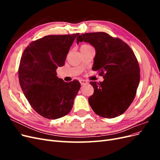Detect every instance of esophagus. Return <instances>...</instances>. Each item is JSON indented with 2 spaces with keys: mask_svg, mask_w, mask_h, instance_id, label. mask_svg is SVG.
Segmentation results:
<instances>
[{
  "mask_svg": "<svg viewBox=\"0 0 160 160\" xmlns=\"http://www.w3.org/2000/svg\"><path fill=\"white\" fill-rule=\"evenodd\" d=\"M79 81H80V83L81 85H84L88 83V81L84 80V79H81Z\"/></svg>",
  "mask_w": 160,
  "mask_h": 160,
  "instance_id": "34e87169",
  "label": "esophagus"
}]
</instances>
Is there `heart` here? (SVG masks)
<instances>
[{
    "mask_svg": "<svg viewBox=\"0 0 160 160\" xmlns=\"http://www.w3.org/2000/svg\"><path fill=\"white\" fill-rule=\"evenodd\" d=\"M91 46H90L89 45H88V44H83L80 47V50H83V49H87V48H89Z\"/></svg>",
    "mask_w": 160,
    "mask_h": 160,
    "instance_id": "b5f03b06",
    "label": "heart"
}]
</instances>
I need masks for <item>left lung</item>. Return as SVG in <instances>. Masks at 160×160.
Returning a JSON list of instances; mask_svg holds the SVG:
<instances>
[{"label": "left lung", "instance_id": "1", "mask_svg": "<svg viewBox=\"0 0 160 160\" xmlns=\"http://www.w3.org/2000/svg\"><path fill=\"white\" fill-rule=\"evenodd\" d=\"M87 42L96 51L93 67L104 81H91L94 93L89 103L94 112L105 118L123 114L132 104L140 80L139 65L131 47L120 38L104 32L84 33L77 43Z\"/></svg>", "mask_w": 160, "mask_h": 160}]
</instances>
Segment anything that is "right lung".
Here are the masks:
<instances>
[{
	"mask_svg": "<svg viewBox=\"0 0 160 160\" xmlns=\"http://www.w3.org/2000/svg\"><path fill=\"white\" fill-rule=\"evenodd\" d=\"M79 35L45 36L32 41L23 51L19 83L32 109L43 118H62L72 108L79 81L66 83L57 77L56 70L65 65L70 47Z\"/></svg>",
	"mask_w": 160,
	"mask_h": 160,
	"instance_id": "1",
	"label": "right lung"
}]
</instances>
